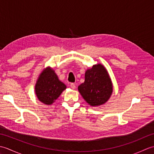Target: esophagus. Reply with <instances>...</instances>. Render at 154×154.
<instances>
[{
  "mask_svg": "<svg viewBox=\"0 0 154 154\" xmlns=\"http://www.w3.org/2000/svg\"><path fill=\"white\" fill-rule=\"evenodd\" d=\"M70 87L72 89H75V87H76V85H75V83H71L70 84Z\"/></svg>",
  "mask_w": 154,
  "mask_h": 154,
  "instance_id": "esophagus-1",
  "label": "esophagus"
}]
</instances>
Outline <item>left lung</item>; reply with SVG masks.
Listing matches in <instances>:
<instances>
[{"instance_id":"obj_1","label":"left lung","mask_w":154,"mask_h":154,"mask_svg":"<svg viewBox=\"0 0 154 154\" xmlns=\"http://www.w3.org/2000/svg\"><path fill=\"white\" fill-rule=\"evenodd\" d=\"M85 78L78 89L86 102L93 106L105 103L112 93V82L106 69L97 64L85 72Z\"/></svg>"}]
</instances>
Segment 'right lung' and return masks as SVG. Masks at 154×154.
<instances>
[{"label":"right lung","instance_id":"right-lung-1","mask_svg":"<svg viewBox=\"0 0 154 154\" xmlns=\"http://www.w3.org/2000/svg\"><path fill=\"white\" fill-rule=\"evenodd\" d=\"M65 89V85L50 67L42 72L35 87L38 99L45 104L53 103Z\"/></svg>","mask_w":154,"mask_h":154}]
</instances>
